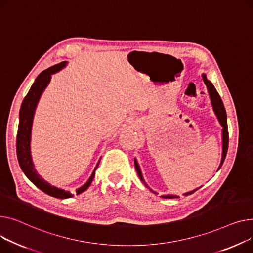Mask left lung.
I'll list each match as a JSON object with an SVG mask.
<instances>
[{"mask_svg":"<svg viewBox=\"0 0 253 253\" xmlns=\"http://www.w3.org/2000/svg\"><path fill=\"white\" fill-rule=\"evenodd\" d=\"M202 79H203V82L204 84H206V87H207V91H209V94H210V97H211V105H212V109L217 117L218 120V123L220 124L222 129H221V140H222V152H221V160H220V163H219V167L217 169L216 171L219 170V169L221 168L222 163H224L225 161V158H226V155H227V152H228V146H229V132H228V124H227V113H226V109H225V106H224V103H222L218 93L216 92L214 85L212 84V83L211 81L207 80L206 76L204 73H202ZM135 168H136V170L138 172V175L140 177V180L144 183V185L149 189L152 193H154L155 195H157V193L155 191H153L149 186H148L144 180L143 177V174H142V171H141V169H140V166L139 163L137 161V159L135 158ZM200 188V187H199ZM199 188L193 190V191H190L188 193H184V196H188V195H191L194 193L195 191H197ZM162 198H179V196L176 195H170V194H168V195H162L161 196Z\"/></svg>","mask_w":253,"mask_h":253,"instance_id":"obj_1","label":"left lung"}]
</instances>
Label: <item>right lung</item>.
<instances>
[{"instance_id": "right-lung-1", "label": "right lung", "mask_w": 253, "mask_h": 253, "mask_svg": "<svg viewBox=\"0 0 253 253\" xmlns=\"http://www.w3.org/2000/svg\"><path fill=\"white\" fill-rule=\"evenodd\" d=\"M66 65H67V61H63L61 63L49 67L48 69L43 70L39 74V77L36 79L35 83L33 84L31 90L28 91L27 95L22 101L20 111H19V125H18V131H17V138H16L17 159L19 162V166L22 171L24 172V174L27 176V179L33 184H35L40 190L46 193V194L55 198H60V199L70 198L73 196V194L70 191L51 185L49 182L43 180L42 177L39 174V172L35 169V165L33 162V157L31 152V139H32V126L34 122V116H35L36 108L38 106L40 98L43 93L44 88L48 86L52 78V74L63 69ZM100 160L101 158L99 159L91 176L88 177L86 183L76 190L77 195L84 192L88 187H90L91 183L93 182L95 172L99 166Z\"/></svg>"}]
</instances>
